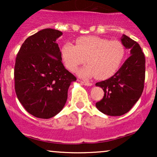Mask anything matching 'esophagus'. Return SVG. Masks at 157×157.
Segmentation results:
<instances>
[{"label": "esophagus", "mask_w": 157, "mask_h": 157, "mask_svg": "<svg viewBox=\"0 0 157 157\" xmlns=\"http://www.w3.org/2000/svg\"><path fill=\"white\" fill-rule=\"evenodd\" d=\"M81 83H82L86 86H91L93 85L92 83H91V82H87V81H81Z\"/></svg>", "instance_id": "esophagus-1"}]
</instances>
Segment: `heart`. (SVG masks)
I'll return each instance as SVG.
<instances>
[{"label": "heart", "mask_w": 157, "mask_h": 157, "mask_svg": "<svg viewBox=\"0 0 157 157\" xmlns=\"http://www.w3.org/2000/svg\"><path fill=\"white\" fill-rule=\"evenodd\" d=\"M63 63L68 71H75L86 59L87 66L77 71L82 78L96 77L105 80L120 68L125 56V46L118 40L89 35L78 37L75 45L65 43L60 48Z\"/></svg>", "instance_id": "1"}]
</instances>
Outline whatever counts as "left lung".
Here are the masks:
<instances>
[{"label":"left lung","instance_id":"1","mask_svg":"<svg viewBox=\"0 0 157 157\" xmlns=\"http://www.w3.org/2000/svg\"><path fill=\"white\" fill-rule=\"evenodd\" d=\"M121 43L130 50V57L108 80L97 82L104 97L96 103L97 109L109 116H121L131 110L141 97L144 89L145 59L136 41L122 35Z\"/></svg>","mask_w":157,"mask_h":157}]
</instances>
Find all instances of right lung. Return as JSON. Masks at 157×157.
<instances>
[{"instance_id": "obj_1", "label": "right lung", "mask_w": 157, "mask_h": 157, "mask_svg": "<svg viewBox=\"0 0 157 157\" xmlns=\"http://www.w3.org/2000/svg\"><path fill=\"white\" fill-rule=\"evenodd\" d=\"M63 32L44 29L22 44L15 65L17 99L30 114L49 119L63 109L68 89L77 78L62 63L56 40Z\"/></svg>"}]
</instances>
